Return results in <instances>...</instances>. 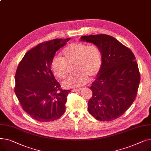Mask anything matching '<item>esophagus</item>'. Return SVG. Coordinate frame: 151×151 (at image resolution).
Here are the masks:
<instances>
[{"mask_svg":"<svg viewBox=\"0 0 151 151\" xmlns=\"http://www.w3.org/2000/svg\"><path fill=\"white\" fill-rule=\"evenodd\" d=\"M81 90V89H73V90H72V91L74 92H80Z\"/></svg>","mask_w":151,"mask_h":151,"instance_id":"obj_1","label":"esophagus"}]
</instances>
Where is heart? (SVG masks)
Instances as JSON below:
<instances>
[{
    "mask_svg": "<svg viewBox=\"0 0 151 151\" xmlns=\"http://www.w3.org/2000/svg\"><path fill=\"white\" fill-rule=\"evenodd\" d=\"M62 58H52L51 68L55 76L60 79L66 77L68 65H73L75 73L62 83L65 88L82 86L88 81V77L93 78L101 70L102 59L100 51L96 45L75 42L67 45L62 52Z\"/></svg>",
    "mask_w": 151,
    "mask_h": 151,
    "instance_id": "heart-1",
    "label": "heart"
}]
</instances>
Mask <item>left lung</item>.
Segmentation results:
<instances>
[{
	"instance_id": "1",
	"label": "left lung",
	"mask_w": 151,
	"mask_h": 151,
	"mask_svg": "<svg viewBox=\"0 0 151 151\" xmlns=\"http://www.w3.org/2000/svg\"><path fill=\"white\" fill-rule=\"evenodd\" d=\"M101 52L102 65L92 83L89 113L96 119L111 121L121 116L135 99L140 75L132 51L115 38L105 35L83 36Z\"/></svg>"
}]
</instances>
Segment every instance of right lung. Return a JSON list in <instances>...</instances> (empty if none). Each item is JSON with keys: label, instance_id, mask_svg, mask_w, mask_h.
Returning a JSON list of instances; mask_svg holds the SVG:
<instances>
[{"label": "right lung", "instance_id": "1", "mask_svg": "<svg viewBox=\"0 0 151 151\" xmlns=\"http://www.w3.org/2000/svg\"><path fill=\"white\" fill-rule=\"evenodd\" d=\"M70 38L54 39L29 51L19 63L15 75L14 92L22 109L36 121L49 122L65 111L70 90H62L51 71L54 55Z\"/></svg>", "mask_w": 151, "mask_h": 151}]
</instances>
